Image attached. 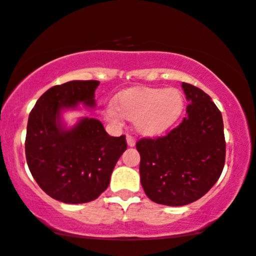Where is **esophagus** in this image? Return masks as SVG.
Masks as SVG:
<instances>
[{"mask_svg": "<svg viewBox=\"0 0 256 256\" xmlns=\"http://www.w3.org/2000/svg\"><path fill=\"white\" fill-rule=\"evenodd\" d=\"M126 142H128V146H134V144H136V140H134L131 134H128V136H126Z\"/></svg>", "mask_w": 256, "mask_h": 256, "instance_id": "esophagus-1", "label": "esophagus"}]
</instances>
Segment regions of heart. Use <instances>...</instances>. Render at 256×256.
Wrapping results in <instances>:
<instances>
[{"label": "heart", "mask_w": 256, "mask_h": 256, "mask_svg": "<svg viewBox=\"0 0 256 256\" xmlns=\"http://www.w3.org/2000/svg\"><path fill=\"white\" fill-rule=\"evenodd\" d=\"M184 95L175 88L136 87L116 96L114 104L106 107V118L120 124L124 116L134 120L137 131L154 136L168 130L184 110Z\"/></svg>", "instance_id": "b5f03b06"}]
</instances>
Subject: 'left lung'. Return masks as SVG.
Listing matches in <instances>:
<instances>
[{
    "instance_id": "left-lung-1",
    "label": "left lung",
    "mask_w": 256,
    "mask_h": 256,
    "mask_svg": "<svg viewBox=\"0 0 256 256\" xmlns=\"http://www.w3.org/2000/svg\"><path fill=\"white\" fill-rule=\"evenodd\" d=\"M190 104L187 116L166 136L140 138V182L158 204L182 206L212 188L226 163L220 110L205 92L182 83Z\"/></svg>"
}]
</instances>
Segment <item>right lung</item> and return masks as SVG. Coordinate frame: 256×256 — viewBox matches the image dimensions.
Here are the masks:
<instances>
[{
  "label": "right lung",
  "instance_id": "1",
  "mask_svg": "<svg viewBox=\"0 0 256 256\" xmlns=\"http://www.w3.org/2000/svg\"><path fill=\"white\" fill-rule=\"evenodd\" d=\"M98 81H70L46 90L27 124V164L46 194L66 204L98 198L108 187L116 161L128 148L124 134L112 137L98 119L83 118L70 130L60 122L63 108L94 107Z\"/></svg>",
  "mask_w": 256,
  "mask_h": 256
}]
</instances>
